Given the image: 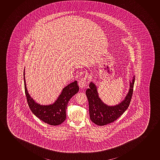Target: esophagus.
<instances>
[{"label": "esophagus", "instance_id": "34e87169", "mask_svg": "<svg viewBox=\"0 0 160 160\" xmlns=\"http://www.w3.org/2000/svg\"><path fill=\"white\" fill-rule=\"evenodd\" d=\"M86 78H82L80 80L79 82V86L81 88H83L86 86Z\"/></svg>", "mask_w": 160, "mask_h": 160}]
</instances>
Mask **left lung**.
Wrapping results in <instances>:
<instances>
[{
    "mask_svg": "<svg viewBox=\"0 0 160 160\" xmlns=\"http://www.w3.org/2000/svg\"><path fill=\"white\" fill-rule=\"evenodd\" d=\"M135 77L130 81V89L125 100L115 106H108L103 103L98 97L97 88L93 82L86 91L89 104L90 119L97 125L102 126L112 123L119 118L129 106L132 98Z\"/></svg>",
    "mask_w": 160,
    "mask_h": 160,
    "instance_id": "1",
    "label": "left lung"
}]
</instances>
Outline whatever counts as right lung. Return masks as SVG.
<instances>
[{"label": "right lung", "instance_id": "add662e5", "mask_svg": "<svg viewBox=\"0 0 160 160\" xmlns=\"http://www.w3.org/2000/svg\"><path fill=\"white\" fill-rule=\"evenodd\" d=\"M23 77L26 100L33 113L39 119L49 125H58L62 124L66 119V110L69 101L79 91V87L77 81L70 83L63 88L54 103L48 106H42L36 103L31 98L26 88L24 72Z\"/></svg>", "mask_w": 160, "mask_h": 160}]
</instances>
